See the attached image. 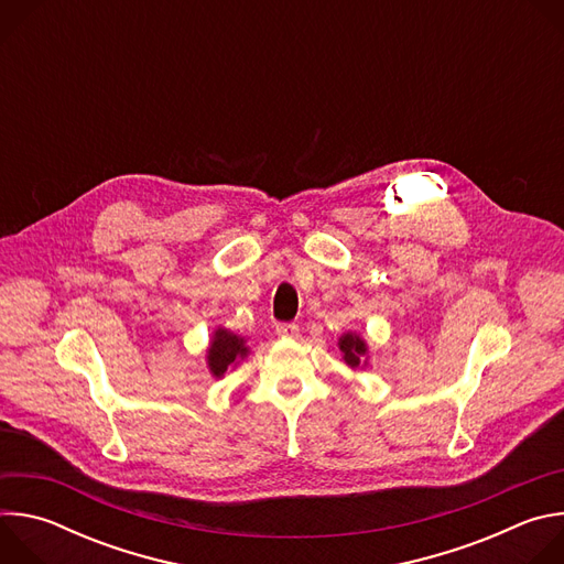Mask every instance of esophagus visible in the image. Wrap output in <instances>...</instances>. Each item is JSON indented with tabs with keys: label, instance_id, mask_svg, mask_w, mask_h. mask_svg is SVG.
Segmentation results:
<instances>
[{
	"label": "esophagus",
	"instance_id": "obj_1",
	"mask_svg": "<svg viewBox=\"0 0 564 564\" xmlns=\"http://www.w3.org/2000/svg\"><path fill=\"white\" fill-rule=\"evenodd\" d=\"M274 330H276L279 337H285V339L299 337V326L296 324H279Z\"/></svg>",
	"mask_w": 564,
	"mask_h": 564
}]
</instances>
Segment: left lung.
<instances>
[{"mask_svg":"<svg viewBox=\"0 0 564 564\" xmlns=\"http://www.w3.org/2000/svg\"><path fill=\"white\" fill-rule=\"evenodd\" d=\"M337 348L341 350V359L350 370H357V368L364 370L368 366V344L359 333L355 330L344 333L337 341Z\"/></svg>","mask_w":564,"mask_h":564,"instance_id":"8db88e82","label":"left lung"}]
</instances>
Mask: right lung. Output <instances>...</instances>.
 I'll use <instances>...</instances> for the list:
<instances>
[{"mask_svg":"<svg viewBox=\"0 0 564 564\" xmlns=\"http://www.w3.org/2000/svg\"><path fill=\"white\" fill-rule=\"evenodd\" d=\"M248 355H250V348L246 337L218 326L214 328L209 346L205 350V364L214 379H223L227 370H234Z\"/></svg>","mask_w":564,"mask_h":564,"instance_id":"add662e5","label":"right lung"}]
</instances>
